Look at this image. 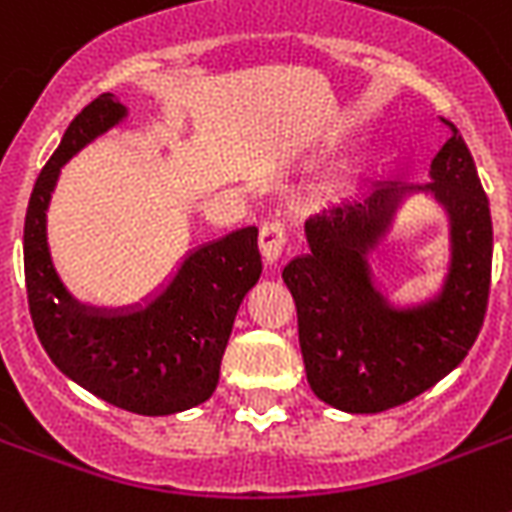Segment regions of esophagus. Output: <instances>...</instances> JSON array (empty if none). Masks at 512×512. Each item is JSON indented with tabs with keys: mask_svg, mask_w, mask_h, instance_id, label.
<instances>
[{
	"mask_svg": "<svg viewBox=\"0 0 512 512\" xmlns=\"http://www.w3.org/2000/svg\"><path fill=\"white\" fill-rule=\"evenodd\" d=\"M284 244H287V231H284V225L265 223L263 228H260V252H263L265 263H279L281 252H284Z\"/></svg>",
	"mask_w": 512,
	"mask_h": 512,
	"instance_id": "obj_1",
	"label": "esophagus"
}]
</instances>
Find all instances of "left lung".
I'll return each mask as SVG.
<instances>
[{
  "label": "left lung",
  "mask_w": 512,
  "mask_h": 512,
  "mask_svg": "<svg viewBox=\"0 0 512 512\" xmlns=\"http://www.w3.org/2000/svg\"><path fill=\"white\" fill-rule=\"evenodd\" d=\"M449 127L452 138L430 164L433 183H377L321 209L305 220L308 252L281 271L297 305L308 385L340 412L377 414L412 401L457 369L481 332L492 215L473 156ZM409 192H428L450 217V271L436 298L398 309L376 287L368 255Z\"/></svg>",
  "instance_id": "8db88e82"
}]
</instances>
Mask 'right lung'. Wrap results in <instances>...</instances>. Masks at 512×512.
Returning a JSON list of instances; mask_svg holds the SVG:
<instances>
[{"label": "right lung", "instance_id": "1", "mask_svg": "<svg viewBox=\"0 0 512 512\" xmlns=\"http://www.w3.org/2000/svg\"><path fill=\"white\" fill-rule=\"evenodd\" d=\"M124 116L127 106L103 92L68 124L36 177L23 225L28 311L52 364L76 385L127 412L164 417L212 396L233 319L263 260L257 228L247 225L188 252L170 284L146 303L100 308L68 292L47 247L52 191L60 167Z\"/></svg>", "mask_w": 512, "mask_h": 512}]
</instances>
